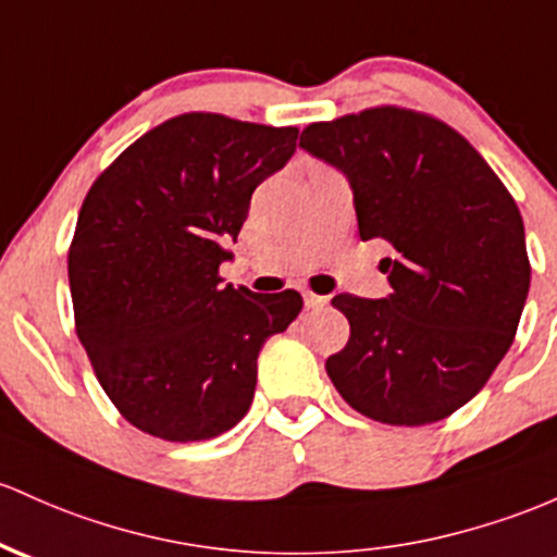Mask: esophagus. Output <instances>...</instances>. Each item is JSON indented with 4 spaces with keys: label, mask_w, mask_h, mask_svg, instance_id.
Instances as JSON below:
<instances>
[{
    "label": "esophagus",
    "mask_w": 557,
    "mask_h": 557,
    "mask_svg": "<svg viewBox=\"0 0 557 557\" xmlns=\"http://www.w3.org/2000/svg\"><path fill=\"white\" fill-rule=\"evenodd\" d=\"M327 304V296H317V293L304 290V307L307 309H322Z\"/></svg>",
    "instance_id": "1"
}]
</instances>
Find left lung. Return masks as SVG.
Segmentation results:
<instances>
[{"instance_id": "1", "label": "left lung", "mask_w": 557, "mask_h": 557, "mask_svg": "<svg viewBox=\"0 0 557 557\" xmlns=\"http://www.w3.org/2000/svg\"><path fill=\"white\" fill-rule=\"evenodd\" d=\"M301 148L346 176L391 293H341L351 335L325 370L357 412L425 425L468 405L516 338L531 267L516 200L462 134L383 106L311 124Z\"/></svg>"}]
</instances>
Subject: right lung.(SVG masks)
<instances>
[{
    "label": "right lung",
    "instance_id": "add662e5",
    "mask_svg": "<svg viewBox=\"0 0 557 557\" xmlns=\"http://www.w3.org/2000/svg\"><path fill=\"white\" fill-rule=\"evenodd\" d=\"M296 126L185 113L129 145L84 198L69 250L76 333L119 412L163 442L246 418L256 359L301 311L296 290L222 285L253 189L296 152Z\"/></svg>",
    "mask_w": 557,
    "mask_h": 557
}]
</instances>
